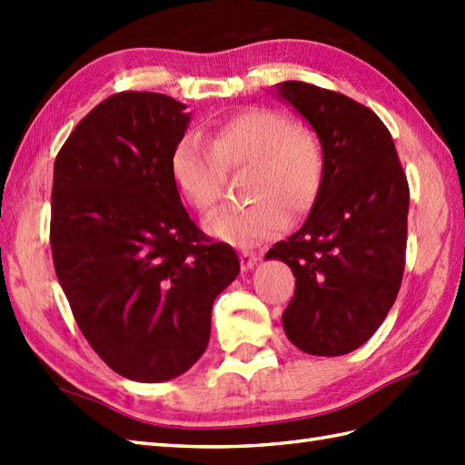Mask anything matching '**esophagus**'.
<instances>
[{"instance_id":"obj_1","label":"esophagus","mask_w":465,"mask_h":465,"mask_svg":"<svg viewBox=\"0 0 465 465\" xmlns=\"http://www.w3.org/2000/svg\"><path fill=\"white\" fill-rule=\"evenodd\" d=\"M255 262H258V255H255L253 252H250V250H243V252L240 253L242 270H252L253 265H255Z\"/></svg>"}]
</instances>
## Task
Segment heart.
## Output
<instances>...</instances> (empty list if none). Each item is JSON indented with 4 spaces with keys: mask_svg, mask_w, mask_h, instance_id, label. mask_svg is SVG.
I'll return each instance as SVG.
<instances>
[{
    "mask_svg": "<svg viewBox=\"0 0 465 465\" xmlns=\"http://www.w3.org/2000/svg\"><path fill=\"white\" fill-rule=\"evenodd\" d=\"M250 172L253 203L207 222L213 238L248 248L273 238L292 217L308 213L323 185V150L313 132L272 107H248L217 124L210 143L185 135L172 153V175L183 200L207 215L222 203L227 175Z\"/></svg>",
    "mask_w": 465,
    "mask_h": 465,
    "instance_id": "1",
    "label": "heart"
}]
</instances>
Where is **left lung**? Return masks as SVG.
I'll return each mask as SVG.
<instances>
[{
  "instance_id": "1",
  "label": "left lung",
  "mask_w": 465,
  "mask_h": 465,
  "mask_svg": "<svg viewBox=\"0 0 465 465\" xmlns=\"http://www.w3.org/2000/svg\"><path fill=\"white\" fill-rule=\"evenodd\" d=\"M278 92L318 134L325 172L308 220L265 258L295 275L285 335L305 353L331 358L368 341L398 298L410 185L390 130L370 107L305 82H283Z\"/></svg>"
}]
</instances>
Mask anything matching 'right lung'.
<instances>
[{"label":"right lung","instance_id":"add662e5","mask_svg":"<svg viewBox=\"0 0 465 465\" xmlns=\"http://www.w3.org/2000/svg\"><path fill=\"white\" fill-rule=\"evenodd\" d=\"M183 110L163 94H114L75 125L54 163L57 280L92 350L145 383L197 361L213 300L240 272L232 245L193 223L173 182Z\"/></svg>","mask_w":465,"mask_h":465}]
</instances>
